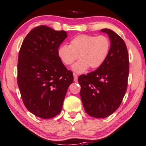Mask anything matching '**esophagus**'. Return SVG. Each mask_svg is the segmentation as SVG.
I'll return each mask as SVG.
<instances>
[{"instance_id": "34e87169", "label": "esophagus", "mask_w": 146, "mask_h": 146, "mask_svg": "<svg viewBox=\"0 0 146 146\" xmlns=\"http://www.w3.org/2000/svg\"><path fill=\"white\" fill-rule=\"evenodd\" d=\"M73 77H74V81H75V82H77V79H78L77 75H76V74L74 73V74H73Z\"/></svg>"}]
</instances>
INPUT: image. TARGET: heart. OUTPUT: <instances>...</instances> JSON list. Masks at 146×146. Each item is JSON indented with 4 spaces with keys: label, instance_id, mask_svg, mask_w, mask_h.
<instances>
[{
    "label": "heart",
    "instance_id": "b5f03b06",
    "mask_svg": "<svg viewBox=\"0 0 146 146\" xmlns=\"http://www.w3.org/2000/svg\"><path fill=\"white\" fill-rule=\"evenodd\" d=\"M110 46V39L105 35L80 34L71 39L69 45H61L58 54L66 66L72 64L79 58L80 60L71 69L74 72L82 73L88 67L95 69L100 67L108 57Z\"/></svg>",
    "mask_w": 146,
    "mask_h": 146
}]
</instances>
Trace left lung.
Masks as SVG:
<instances>
[{
	"instance_id": "1",
	"label": "left lung",
	"mask_w": 146,
	"mask_h": 146,
	"mask_svg": "<svg viewBox=\"0 0 146 146\" xmlns=\"http://www.w3.org/2000/svg\"><path fill=\"white\" fill-rule=\"evenodd\" d=\"M101 31L107 33L111 41L108 57L96 70L78 78L84 110L95 118L110 116L120 106L129 73V54L123 38L111 29Z\"/></svg>"
}]
</instances>
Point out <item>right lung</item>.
Segmentation results:
<instances>
[{"instance_id":"obj_1","label":"right lung","mask_w":146,"mask_h":146,"mask_svg":"<svg viewBox=\"0 0 146 146\" xmlns=\"http://www.w3.org/2000/svg\"><path fill=\"white\" fill-rule=\"evenodd\" d=\"M65 31L46 25L33 29L23 40L18 56L17 84L24 105L42 119L61 112L73 73L67 70L58 54L67 38Z\"/></svg>"}]
</instances>
